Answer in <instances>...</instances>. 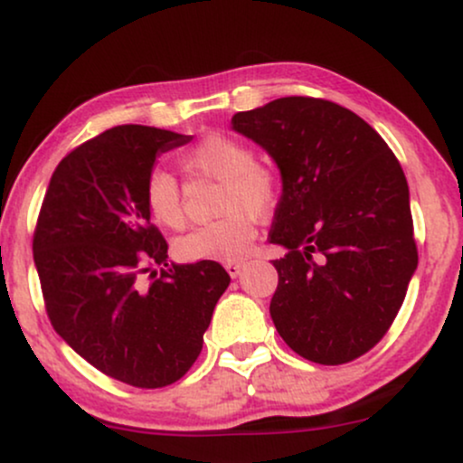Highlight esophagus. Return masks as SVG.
Returning a JSON list of instances; mask_svg holds the SVG:
<instances>
[{
    "label": "esophagus",
    "mask_w": 463,
    "mask_h": 463,
    "mask_svg": "<svg viewBox=\"0 0 463 463\" xmlns=\"http://www.w3.org/2000/svg\"><path fill=\"white\" fill-rule=\"evenodd\" d=\"M224 268H226V272L232 276V279H237V276L241 274L243 269H246V263H232V261H231V263H226Z\"/></svg>",
    "instance_id": "34e87169"
}]
</instances>
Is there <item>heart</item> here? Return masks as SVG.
Listing matches in <instances>:
<instances>
[{
    "label": "heart",
    "mask_w": 463,
    "mask_h": 463,
    "mask_svg": "<svg viewBox=\"0 0 463 463\" xmlns=\"http://www.w3.org/2000/svg\"><path fill=\"white\" fill-rule=\"evenodd\" d=\"M191 178L222 183L217 213L224 215L213 224L194 228L176 243L184 261H239L250 252L255 220H265L276 211L283 194L279 172L272 165L257 161L250 143L231 135H206L178 158ZM147 213L158 226L180 231L187 224L183 191L167 172H152L143 194Z\"/></svg>",
    "instance_id": "obj_1"
}]
</instances>
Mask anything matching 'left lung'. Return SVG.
I'll list each match as a JSON object with an SVG mask.
<instances>
[{"mask_svg":"<svg viewBox=\"0 0 463 463\" xmlns=\"http://www.w3.org/2000/svg\"><path fill=\"white\" fill-rule=\"evenodd\" d=\"M283 176L269 241L276 331L300 357L339 365L390 331L418 268L401 163L359 115L320 98H280L232 117Z\"/></svg>","mask_w":463,"mask_h":463,"instance_id":"1","label":"left lung"}]
</instances>
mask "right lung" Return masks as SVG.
Masks as SVG:
<instances>
[{
    "instance_id": "right-lung-1",
    "label": "right lung",
    "mask_w": 463,
    "mask_h": 463,
    "mask_svg": "<svg viewBox=\"0 0 463 463\" xmlns=\"http://www.w3.org/2000/svg\"><path fill=\"white\" fill-rule=\"evenodd\" d=\"M189 141L135 124L84 141L52 174L32 239L54 331L93 368L141 390L187 374L231 283L215 261L167 265L143 202L158 154Z\"/></svg>"
}]
</instances>
